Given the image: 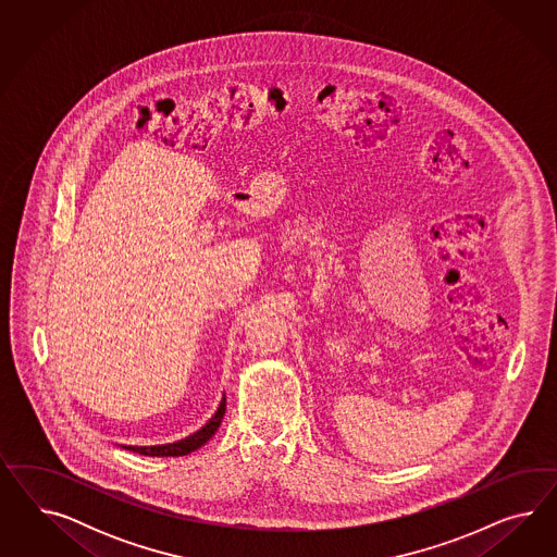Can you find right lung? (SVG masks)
I'll use <instances>...</instances> for the list:
<instances>
[{"instance_id": "right-lung-1", "label": "right lung", "mask_w": 557, "mask_h": 557, "mask_svg": "<svg viewBox=\"0 0 557 557\" xmlns=\"http://www.w3.org/2000/svg\"><path fill=\"white\" fill-rule=\"evenodd\" d=\"M224 410H226V398L222 396V400H220L219 408H216V412H214V417L210 419V421L203 424L200 431H196L194 435H189V437L182 438V441H175V443H168V445H151V447H135V445H122L124 449H128V451H135V454H140V456H149V457H180L187 456V454H191V451H196V449H200L203 443H208L212 435L219 431L220 422H222V417H224Z\"/></svg>"}]
</instances>
